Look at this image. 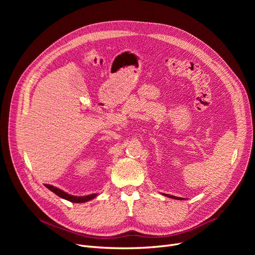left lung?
<instances>
[{"label":"left lung","instance_id":"left-lung-1","mask_svg":"<svg viewBox=\"0 0 255 255\" xmlns=\"http://www.w3.org/2000/svg\"><path fill=\"white\" fill-rule=\"evenodd\" d=\"M165 196L167 197H170V198H175V199H184V198H181V197H177V196H172V195H168V194H164Z\"/></svg>","mask_w":255,"mask_h":255}]
</instances>
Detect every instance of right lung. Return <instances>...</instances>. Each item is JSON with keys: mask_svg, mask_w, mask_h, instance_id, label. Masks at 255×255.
I'll return each instance as SVG.
<instances>
[{"mask_svg": "<svg viewBox=\"0 0 255 255\" xmlns=\"http://www.w3.org/2000/svg\"><path fill=\"white\" fill-rule=\"evenodd\" d=\"M46 188H48L50 191H52L55 194H57L58 196L66 199V200H69L71 203H76V204H82V203H86L89 202V200L95 198L97 196V193H94V194H89V195H85V196H75V195H71L64 192L63 190L57 188V187H53L52 185H48L45 184Z\"/></svg>", "mask_w": 255, "mask_h": 255, "instance_id": "right-lung-1", "label": "right lung"}]
</instances>
